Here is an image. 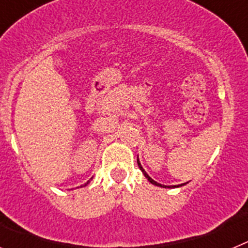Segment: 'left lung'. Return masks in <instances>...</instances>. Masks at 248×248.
I'll use <instances>...</instances> for the list:
<instances>
[{"mask_svg":"<svg viewBox=\"0 0 248 248\" xmlns=\"http://www.w3.org/2000/svg\"><path fill=\"white\" fill-rule=\"evenodd\" d=\"M138 165H139L140 170H141V171H143L144 176H145L146 179H148V180H149V183H151V184H153V185L160 186V187H165V189H172V187H180V186L185 185V184H181V185H170V186H168V185H161V184H159V183H156V181H155V180H153V179H151V177L149 176L148 174H146V171H145V170H144V169H143V166H141V164H140L139 159H138Z\"/></svg>","mask_w":248,"mask_h":248,"instance_id":"1","label":"left lung"}]
</instances>
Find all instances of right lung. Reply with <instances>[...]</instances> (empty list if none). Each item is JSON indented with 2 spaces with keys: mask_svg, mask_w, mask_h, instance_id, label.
I'll list each match as a JSON object with an SVG mask.
<instances>
[{
  "mask_svg": "<svg viewBox=\"0 0 248 248\" xmlns=\"http://www.w3.org/2000/svg\"><path fill=\"white\" fill-rule=\"evenodd\" d=\"M92 179H93V177H92ZM92 179H91V180H92ZM91 180H88V181H87V183H85L84 185H82V186H80V187H83V186H87V185H88V184H89V181H91Z\"/></svg>",
  "mask_w": 248,
  "mask_h": 248,
  "instance_id": "right-lung-1",
  "label": "right lung"
}]
</instances>
